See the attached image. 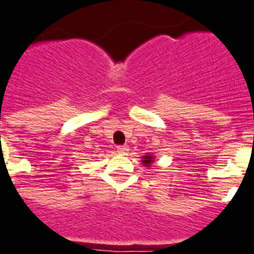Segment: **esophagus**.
<instances>
[{"label": "esophagus", "mask_w": 254, "mask_h": 254, "mask_svg": "<svg viewBox=\"0 0 254 254\" xmlns=\"http://www.w3.org/2000/svg\"><path fill=\"white\" fill-rule=\"evenodd\" d=\"M116 150H117V153H119V154H127V151H129V147L125 146V145H120V146H117V149H116Z\"/></svg>", "instance_id": "34e87169"}]
</instances>
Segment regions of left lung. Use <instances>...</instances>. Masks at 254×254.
Instances as JSON below:
<instances>
[{"label": "left lung", "mask_w": 254, "mask_h": 254, "mask_svg": "<svg viewBox=\"0 0 254 254\" xmlns=\"http://www.w3.org/2000/svg\"><path fill=\"white\" fill-rule=\"evenodd\" d=\"M142 162L145 166H149L150 163H153V157H151V155H145V158H143Z\"/></svg>", "instance_id": "obj_1"}]
</instances>
